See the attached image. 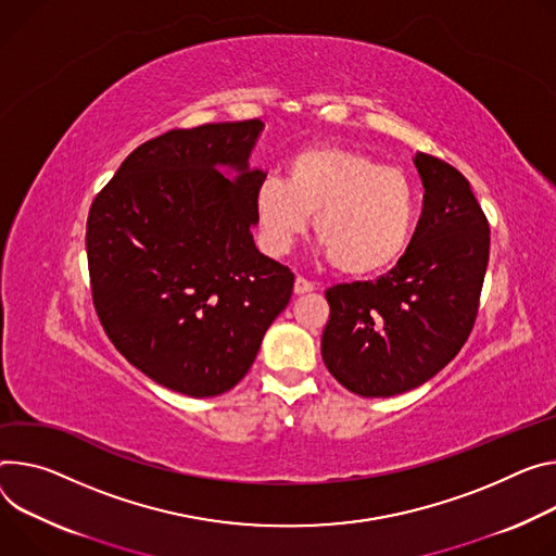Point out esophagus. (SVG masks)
Listing matches in <instances>:
<instances>
[{
    "label": "esophagus",
    "mask_w": 556,
    "mask_h": 556,
    "mask_svg": "<svg viewBox=\"0 0 556 556\" xmlns=\"http://www.w3.org/2000/svg\"><path fill=\"white\" fill-rule=\"evenodd\" d=\"M315 290V283L304 279V277H296L294 279V294H306V292H313Z\"/></svg>",
    "instance_id": "1"
}]
</instances>
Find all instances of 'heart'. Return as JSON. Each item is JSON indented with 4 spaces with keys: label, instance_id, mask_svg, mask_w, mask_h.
<instances>
[{
    "label": "heart",
    "instance_id": "b5f03b06",
    "mask_svg": "<svg viewBox=\"0 0 556 556\" xmlns=\"http://www.w3.org/2000/svg\"><path fill=\"white\" fill-rule=\"evenodd\" d=\"M311 215L334 268L375 275L408 248L417 192L406 173L381 166L362 150L317 143L290 157L283 181L266 179L257 186L262 245L270 255H286L308 230Z\"/></svg>",
    "mask_w": 556,
    "mask_h": 556
}]
</instances>
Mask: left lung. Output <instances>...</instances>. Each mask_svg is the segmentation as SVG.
I'll list each match as a JSON object with an SVG mask.
<instances>
[{
	"label": "left lung",
	"mask_w": 556,
	"mask_h": 556,
	"mask_svg": "<svg viewBox=\"0 0 556 556\" xmlns=\"http://www.w3.org/2000/svg\"><path fill=\"white\" fill-rule=\"evenodd\" d=\"M413 162L426 192L406 255L377 281L326 292L321 357L359 396H394L432 379L457 357L479 308L488 219L457 168L426 153Z\"/></svg>",
	"instance_id": "obj_1"
}]
</instances>
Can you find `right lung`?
Here are the masks:
<instances>
[{"mask_svg": "<svg viewBox=\"0 0 556 556\" xmlns=\"http://www.w3.org/2000/svg\"><path fill=\"white\" fill-rule=\"evenodd\" d=\"M260 119L170 130L135 148L92 201L94 311L122 355L186 396L235 388L294 275L252 239Z\"/></svg>", "mask_w": 556, "mask_h": 556, "instance_id": "add662e5", "label": "right lung"}]
</instances>
